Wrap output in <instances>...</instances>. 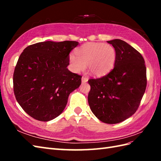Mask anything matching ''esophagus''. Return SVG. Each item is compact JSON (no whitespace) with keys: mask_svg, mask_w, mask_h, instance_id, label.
Wrapping results in <instances>:
<instances>
[{"mask_svg":"<svg viewBox=\"0 0 161 161\" xmlns=\"http://www.w3.org/2000/svg\"><path fill=\"white\" fill-rule=\"evenodd\" d=\"M87 81H88V78L87 77H84V76H83L82 77H81V82H82V83H86V82H87Z\"/></svg>","mask_w":161,"mask_h":161,"instance_id":"34e87169","label":"esophagus"}]
</instances>
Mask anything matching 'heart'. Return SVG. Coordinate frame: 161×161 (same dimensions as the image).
<instances>
[{
    "instance_id": "b5f03b06",
    "label": "heart",
    "mask_w": 161,
    "mask_h": 161,
    "mask_svg": "<svg viewBox=\"0 0 161 161\" xmlns=\"http://www.w3.org/2000/svg\"><path fill=\"white\" fill-rule=\"evenodd\" d=\"M75 54L69 55L72 70L80 73L86 68L95 76L107 74L114 67L116 52L110 44L91 42L85 43L75 50Z\"/></svg>"
}]
</instances>
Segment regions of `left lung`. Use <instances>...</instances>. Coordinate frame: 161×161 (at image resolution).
<instances>
[{
    "mask_svg": "<svg viewBox=\"0 0 161 161\" xmlns=\"http://www.w3.org/2000/svg\"><path fill=\"white\" fill-rule=\"evenodd\" d=\"M116 52L114 68L105 76L90 79L88 102L100 121L117 124L134 114L147 86L146 66L141 54L120 39L108 41Z\"/></svg>",
    "mask_w": 161,
    "mask_h": 161,
    "instance_id": "obj_1",
    "label": "left lung"
}]
</instances>
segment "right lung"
Listing matches in <instances>:
<instances>
[{
	"instance_id": "obj_1",
	"label": "right lung",
	"mask_w": 161,
	"mask_h": 161,
	"mask_svg": "<svg viewBox=\"0 0 161 161\" xmlns=\"http://www.w3.org/2000/svg\"><path fill=\"white\" fill-rule=\"evenodd\" d=\"M77 42H44L24 49L13 76L17 102L29 115L47 122L59 116L70 93L80 87L81 76L67 68Z\"/></svg>"
}]
</instances>
